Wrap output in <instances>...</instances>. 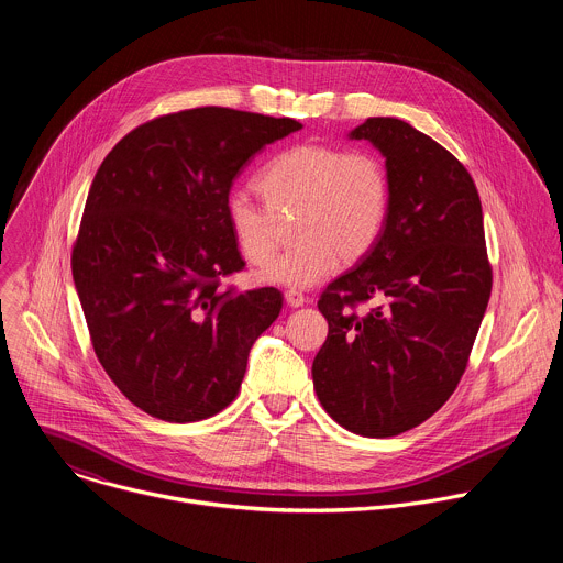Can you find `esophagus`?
Instances as JSON below:
<instances>
[{"label": "esophagus", "instance_id": "obj_1", "mask_svg": "<svg viewBox=\"0 0 563 563\" xmlns=\"http://www.w3.org/2000/svg\"><path fill=\"white\" fill-rule=\"evenodd\" d=\"M285 300H287L289 307H302L307 302V298L298 289H287L285 291Z\"/></svg>", "mask_w": 563, "mask_h": 563}]
</instances>
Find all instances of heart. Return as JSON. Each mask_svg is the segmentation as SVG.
<instances>
[{
  "mask_svg": "<svg viewBox=\"0 0 563 563\" xmlns=\"http://www.w3.org/2000/svg\"><path fill=\"white\" fill-rule=\"evenodd\" d=\"M267 205L247 189L224 200L229 229L252 265H265L277 249L274 212L295 211L297 243L261 272V280L311 287L339 263L365 258L380 240L391 207L383 159L363 148L302 142L283 148L258 174Z\"/></svg>",
  "mask_w": 563,
  "mask_h": 563,
  "instance_id": "obj_1",
  "label": "heart"
}]
</instances>
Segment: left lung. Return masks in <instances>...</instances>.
I'll use <instances>...</instances> for the list:
<instances>
[{"instance_id":"left-lung-1","label":"left lung","mask_w":563,"mask_h":563,"mask_svg":"<svg viewBox=\"0 0 563 563\" xmlns=\"http://www.w3.org/2000/svg\"><path fill=\"white\" fill-rule=\"evenodd\" d=\"M350 137L385 155L391 207L376 247L318 298L330 332L311 376L339 426L385 439L421 426L456 389L493 267L478 191L448 148L396 118H367ZM372 297L379 305L358 312Z\"/></svg>"}]
</instances>
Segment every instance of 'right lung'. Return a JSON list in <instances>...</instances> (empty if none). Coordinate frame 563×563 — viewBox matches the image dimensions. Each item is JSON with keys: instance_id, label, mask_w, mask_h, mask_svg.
<instances>
[{"instance_id": "add662e5", "label": "right lung", "mask_w": 563, "mask_h": 563, "mask_svg": "<svg viewBox=\"0 0 563 563\" xmlns=\"http://www.w3.org/2000/svg\"><path fill=\"white\" fill-rule=\"evenodd\" d=\"M298 129L291 118L187 109L140 124L100 165L70 269L96 356L142 412L191 423L238 396L283 294L224 283L245 269L224 200L252 155Z\"/></svg>"}]
</instances>
